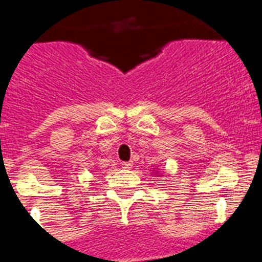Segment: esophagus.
<instances>
[{"mask_svg": "<svg viewBox=\"0 0 262 262\" xmlns=\"http://www.w3.org/2000/svg\"><path fill=\"white\" fill-rule=\"evenodd\" d=\"M132 166H133V162H132V161H128V162L121 163V167H123V168H132Z\"/></svg>", "mask_w": 262, "mask_h": 262, "instance_id": "esophagus-1", "label": "esophagus"}]
</instances>
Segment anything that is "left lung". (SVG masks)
I'll use <instances>...</instances> for the list:
<instances>
[{"label":"left lung","instance_id":"1","mask_svg":"<svg viewBox=\"0 0 262 262\" xmlns=\"http://www.w3.org/2000/svg\"><path fill=\"white\" fill-rule=\"evenodd\" d=\"M150 171H152L153 175H156V176H162L163 175V170H161V168L155 167V168H152Z\"/></svg>","mask_w":262,"mask_h":262}]
</instances>
